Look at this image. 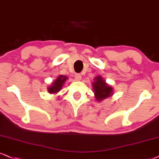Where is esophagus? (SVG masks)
<instances>
[{
	"mask_svg": "<svg viewBox=\"0 0 159 159\" xmlns=\"http://www.w3.org/2000/svg\"><path fill=\"white\" fill-rule=\"evenodd\" d=\"M74 78H75V80L76 81H80V80H82V76L81 74H76L75 76H74Z\"/></svg>",
	"mask_w": 159,
	"mask_h": 159,
	"instance_id": "obj_1",
	"label": "esophagus"
}]
</instances>
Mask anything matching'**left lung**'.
Returning a JSON list of instances; mask_svg holds the SVG:
<instances>
[{"instance_id":"obj_1","label":"left lung","mask_w":159,"mask_h":159,"mask_svg":"<svg viewBox=\"0 0 159 159\" xmlns=\"http://www.w3.org/2000/svg\"><path fill=\"white\" fill-rule=\"evenodd\" d=\"M93 89L97 101L100 102L113 95L112 87L109 86L101 76H97L94 78L93 84Z\"/></svg>"}]
</instances>
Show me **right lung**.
Returning a JSON list of instances; mask_svg holds the SVG:
<instances>
[{
    "mask_svg": "<svg viewBox=\"0 0 159 159\" xmlns=\"http://www.w3.org/2000/svg\"><path fill=\"white\" fill-rule=\"evenodd\" d=\"M68 79L66 76L60 75L59 76L57 79L53 82L52 85H50L48 89V93H56L61 90L62 85L66 82V80Z\"/></svg>",
    "mask_w": 159,
    "mask_h": 159,
    "instance_id": "add662e5",
    "label": "right lung"
}]
</instances>
